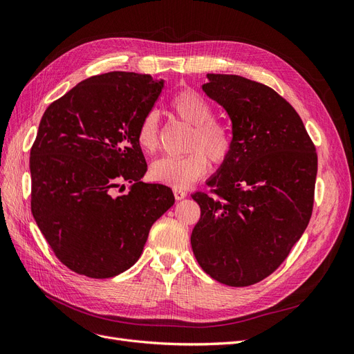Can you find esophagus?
Masks as SVG:
<instances>
[{
	"label": "esophagus",
	"mask_w": 354,
	"mask_h": 354,
	"mask_svg": "<svg viewBox=\"0 0 354 354\" xmlns=\"http://www.w3.org/2000/svg\"><path fill=\"white\" fill-rule=\"evenodd\" d=\"M173 192H174V198L177 199V201H181V199H185L186 198V192L185 190H181V189H177V187H174L173 189Z\"/></svg>",
	"instance_id": "1"
}]
</instances>
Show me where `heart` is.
Wrapping results in <instances>:
<instances>
[{
	"instance_id": "1",
	"label": "heart",
	"mask_w": 354,
	"mask_h": 354,
	"mask_svg": "<svg viewBox=\"0 0 354 354\" xmlns=\"http://www.w3.org/2000/svg\"><path fill=\"white\" fill-rule=\"evenodd\" d=\"M169 109L183 122L192 125L185 156H164L151 165V177L159 183L185 189L207 174L208 158L216 165L229 159L233 136L229 127L214 120L212 108L203 95L192 88L177 91L169 100ZM137 143L143 152L152 155L159 145V125L155 112L146 113L137 128Z\"/></svg>"
}]
</instances>
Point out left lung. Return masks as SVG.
<instances>
[{"mask_svg": "<svg viewBox=\"0 0 354 354\" xmlns=\"http://www.w3.org/2000/svg\"><path fill=\"white\" fill-rule=\"evenodd\" d=\"M202 90L226 109L233 149L192 195L201 218L190 243L202 270L250 286L279 267L312 217L317 153L301 118L273 88L238 75L208 73Z\"/></svg>", "mask_w": 354, "mask_h": 354, "instance_id": "obj_1", "label": "left lung"}]
</instances>
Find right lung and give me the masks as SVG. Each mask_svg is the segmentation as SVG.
I'll list each match as a JSON object with an SVG mask.
<instances>
[{
    "label": "right lung",
    "mask_w": 354,
    "mask_h": 354,
    "mask_svg": "<svg viewBox=\"0 0 354 354\" xmlns=\"http://www.w3.org/2000/svg\"><path fill=\"white\" fill-rule=\"evenodd\" d=\"M164 81L134 72L84 80L53 102L30 149V209L57 259L72 272L106 279L142 255L152 224L173 207V190L143 183L137 143L142 118ZM131 187L116 197L114 190Z\"/></svg>",
    "instance_id": "obj_1"
}]
</instances>
